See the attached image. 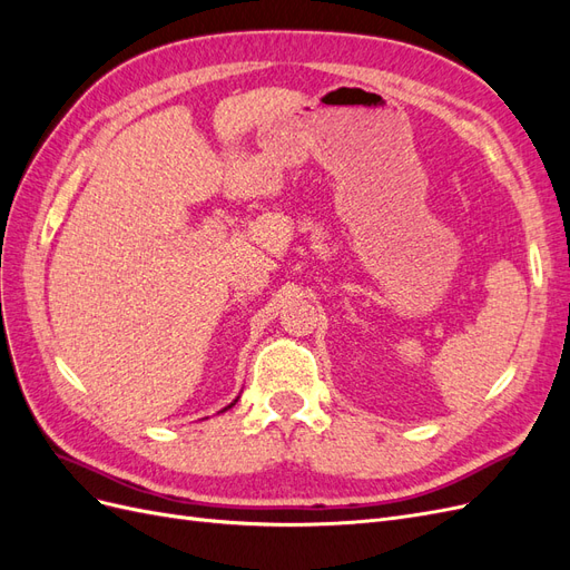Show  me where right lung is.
I'll return each mask as SVG.
<instances>
[{"label": "right lung", "mask_w": 570, "mask_h": 570, "mask_svg": "<svg viewBox=\"0 0 570 570\" xmlns=\"http://www.w3.org/2000/svg\"><path fill=\"white\" fill-rule=\"evenodd\" d=\"M237 400H239V396H237ZM237 400H233V402H230V404H228V406H226V409H220V413H223V411H228V409H233V406H235V404H237Z\"/></svg>", "instance_id": "obj_1"}]
</instances>
